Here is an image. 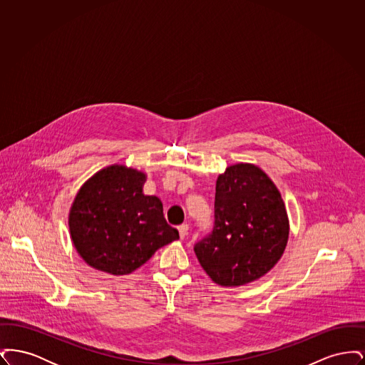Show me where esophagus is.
<instances>
[{
  "mask_svg": "<svg viewBox=\"0 0 365 365\" xmlns=\"http://www.w3.org/2000/svg\"><path fill=\"white\" fill-rule=\"evenodd\" d=\"M178 231H179V235H180L182 240L186 238V235L189 232V225H180V226L178 227Z\"/></svg>",
  "mask_w": 365,
  "mask_h": 365,
  "instance_id": "obj_1",
  "label": "esophagus"
}]
</instances>
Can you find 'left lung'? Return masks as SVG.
<instances>
[{
	"label": "left lung",
	"mask_w": 365,
	"mask_h": 365,
	"mask_svg": "<svg viewBox=\"0 0 365 365\" xmlns=\"http://www.w3.org/2000/svg\"><path fill=\"white\" fill-rule=\"evenodd\" d=\"M287 238V212L277 186L259 167L241 163L219 175L213 228L194 252L215 283L235 287L274 268Z\"/></svg>",
	"instance_id": "obj_1"
}]
</instances>
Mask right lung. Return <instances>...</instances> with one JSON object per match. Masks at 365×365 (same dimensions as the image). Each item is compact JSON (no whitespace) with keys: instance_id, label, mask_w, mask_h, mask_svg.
Wrapping results in <instances>:
<instances>
[{"instance_id":"right-lung-1","label":"right lung","mask_w":365,"mask_h":365,"mask_svg":"<svg viewBox=\"0 0 365 365\" xmlns=\"http://www.w3.org/2000/svg\"><path fill=\"white\" fill-rule=\"evenodd\" d=\"M146 175L110 165L91 176L70 212L71 238L81 257L96 269L127 275L157 249L179 238L156 195H145Z\"/></svg>"}]
</instances>
